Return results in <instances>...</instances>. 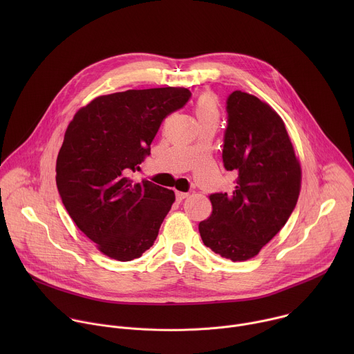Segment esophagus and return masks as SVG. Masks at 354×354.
Here are the masks:
<instances>
[{"label":"esophagus","mask_w":354,"mask_h":354,"mask_svg":"<svg viewBox=\"0 0 354 354\" xmlns=\"http://www.w3.org/2000/svg\"><path fill=\"white\" fill-rule=\"evenodd\" d=\"M175 194H176V200L178 201H182L183 198H186L189 196V193H185V192H176Z\"/></svg>","instance_id":"1"}]
</instances>
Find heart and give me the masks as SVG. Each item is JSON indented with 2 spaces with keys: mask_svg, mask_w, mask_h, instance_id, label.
Segmentation results:
<instances>
[{
  "mask_svg": "<svg viewBox=\"0 0 354 354\" xmlns=\"http://www.w3.org/2000/svg\"><path fill=\"white\" fill-rule=\"evenodd\" d=\"M194 115L198 123L218 120V104L214 95L201 93L194 104Z\"/></svg>",
  "mask_w": 354,
  "mask_h": 354,
  "instance_id": "obj_1",
  "label": "heart"
}]
</instances>
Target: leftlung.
Listing matches in <instances>:
<instances>
[{
	"instance_id": "obj_1",
	"label": "left lung",
	"mask_w": 354,
	"mask_h": 354,
	"mask_svg": "<svg viewBox=\"0 0 354 354\" xmlns=\"http://www.w3.org/2000/svg\"><path fill=\"white\" fill-rule=\"evenodd\" d=\"M223 164L236 175L230 193H213L200 236L232 262L254 258L295 209L301 167L281 118L261 99L234 91L227 97Z\"/></svg>"
}]
</instances>
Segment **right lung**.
<instances>
[{
    "label": "right lung",
    "mask_w": 354,
    "mask_h": 354,
    "mask_svg": "<svg viewBox=\"0 0 354 354\" xmlns=\"http://www.w3.org/2000/svg\"><path fill=\"white\" fill-rule=\"evenodd\" d=\"M190 96L172 86L116 92L95 97L68 124L57 189L73 221L106 257L133 261L157 239L175 193L130 175L151 154L162 120Z\"/></svg>",
    "instance_id": "1"
}]
</instances>
